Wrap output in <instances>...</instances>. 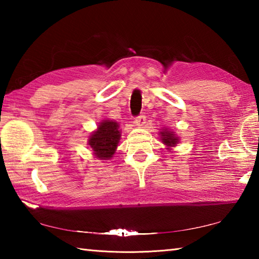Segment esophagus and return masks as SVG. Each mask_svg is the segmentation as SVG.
Returning <instances> with one entry per match:
<instances>
[{"label": "esophagus", "instance_id": "34e87169", "mask_svg": "<svg viewBox=\"0 0 259 259\" xmlns=\"http://www.w3.org/2000/svg\"><path fill=\"white\" fill-rule=\"evenodd\" d=\"M145 121H146V116L144 115V114H139L138 116H136V123L139 125H143L145 123Z\"/></svg>", "mask_w": 259, "mask_h": 259}]
</instances>
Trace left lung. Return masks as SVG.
<instances>
[{"label":"left lung","instance_id":"obj_1","mask_svg":"<svg viewBox=\"0 0 259 259\" xmlns=\"http://www.w3.org/2000/svg\"><path fill=\"white\" fill-rule=\"evenodd\" d=\"M162 142H163L165 145L168 146H175L178 142V138L175 137L174 134H170L168 131H162Z\"/></svg>","mask_w":259,"mask_h":259}]
</instances>
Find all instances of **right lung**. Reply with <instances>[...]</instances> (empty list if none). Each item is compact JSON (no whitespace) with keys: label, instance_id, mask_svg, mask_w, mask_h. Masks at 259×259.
I'll return each mask as SVG.
<instances>
[{"label":"right lung","instance_id":"right-lung-1","mask_svg":"<svg viewBox=\"0 0 259 259\" xmlns=\"http://www.w3.org/2000/svg\"><path fill=\"white\" fill-rule=\"evenodd\" d=\"M120 137L119 123L106 120L102 122L98 129L90 136L89 145L98 159L108 160L115 153Z\"/></svg>","mask_w":259,"mask_h":259}]
</instances>
